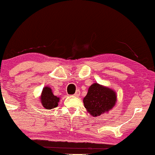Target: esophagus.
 <instances>
[{
    "label": "esophagus",
    "instance_id": "34e87169",
    "mask_svg": "<svg viewBox=\"0 0 155 155\" xmlns=\"http://www.w3.org/2000/svg\"><path fill=\"white\" fill-rule=\"evenodd\" d=\"M80 94H81V91H80L79 90H77L75 93H74V96H75V97H79Z\"/></svg>",
    "mask_w": 155,
    "mask_h": 155
}]
</instances>
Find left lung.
I'll use <instances>...</instances> for the list:
<instances>
[{
    "mask_svg": "<svg viewBox=\"0 0 155 155\" xmlns=\"http://www.w3.org/2000/svg\"><path fill=\"white\" fill-rule=\"evenodd\" d=\"M116 102L115 91L107 87L94 83L88 88L83 103L88 112L93 116L101 114L113 108Z\"/></svg>",
    "mask_w": 155,
    "mask_h": 155,
    "instance_id": "left-lung-1",
    "label": "left lung"
}]
</instances>
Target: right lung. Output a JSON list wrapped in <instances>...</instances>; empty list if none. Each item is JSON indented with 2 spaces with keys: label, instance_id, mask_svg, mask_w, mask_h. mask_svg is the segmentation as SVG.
I'll return each instance as SVG.
<instances>
[{
  "label": "right lung",
  "instance_id": "right-lung-1",
  "mask_svg": "<svg viewBox=\"0 0 155 155\" xmlns=\"http://www.w3.org/2000/svg\"><path fill=\"white\" fill-rule=\"evenodd\" d=\"M40 99H41V102L42 104L43 107L45 108L48 109V110L56 107L58 106L59 100H60L58 97L53 94L51 88H49L48 86L45 87L43 88Z\"/></svg>",
  "mask_w": 155,
  "mask_h": 155
}]
</instances>
